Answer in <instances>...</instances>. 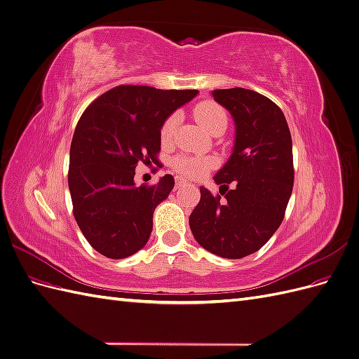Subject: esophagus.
Wrapping results in <instances>:
<instances>
[{
	"label": "esophagus",
	"instance_id": "obj_1",
	"mask_svg": "<svg viewBox=\"0 0 359 359\" xmlns=\"http://www.w3.org/2000/svg\"><path fill=\"white\" fill-rule=\"evenodd\" d=\"M184 186H186V181L181 180V178H177V182H175V189L178 190V189H181V187H184Z\"/></svg>",
	"mask_w": 359,
	"mask_h": 359
}]
</instances>
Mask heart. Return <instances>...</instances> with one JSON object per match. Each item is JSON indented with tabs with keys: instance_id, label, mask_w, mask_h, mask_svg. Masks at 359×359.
<instances>
[{
	"instance_id": "heart-1",
	"label": "heart",
	"mask_w": 359,
	"mask_h": 359,
	"mask_svg": "<svg viewBox=\"0 0 359 359\" xmlns=\"http://www.w3.org/2000/svg\"><path fill=\"white\" fill-rule=\"evenodd\" d=\"M194 118L199 123V126L205 130V132L212 133L217 128H226L227 126V115L222 106H219L214 102H202L196 107H194ZM178 116L177 114L169 115L165 123L161 126L160 136L163 142H168L172 139L173 133H175ZM214 160L205 158V157H177L172 161V168L178 173L189 178H198L203 175L205 172L214 168Z\"/></svg>"
}]
</instances>
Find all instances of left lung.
Instances as JSON below:
<instances>
[{"label": "left lung", "instance_id": "obj_1", "mask_svg": "<svg viewBox=\"0 0 359 359\" xmlns=\"http://www.w3.org/2000/svg\"><path fill=\"white\" fill-rule=\"evenodd\" d=\"M211 94L233 118L235 144L214 177L220 194L201 187L189 223L205 250L240 259L264 247L283 222L293 187L292 137L283 112L268 97L245 88Z\"/></svg>", "mask_w": 359, "mask_h": 359}]
</instances>
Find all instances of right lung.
<instances>
[{
  "label": "right lung",
  "instance_id": "right-lung-1",
  "mask_svg": "<svg viewBox=\"0 0 359 359\" xmlns=\"http://www.w3.org/2000/svg\"><path fill=\"white\" fill-rule=\"evenodd\" d=\"M198 93L119 85L82 114L70 147L69 189L76 223L100 255L124 259L148 243L156 206L175 180L136 186L135 169L157 165L163 123Z\"/></svg>",
  "mask_w": 359,
  "mask_h": 359
}]
</instances>
